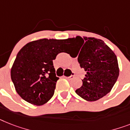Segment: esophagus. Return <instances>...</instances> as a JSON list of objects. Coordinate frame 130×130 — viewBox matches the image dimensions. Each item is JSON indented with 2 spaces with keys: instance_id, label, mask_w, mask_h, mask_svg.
<instances>
[{
  "instance_id": "obj_1",
  "label": "esophagus",
  "mask_w": 130,
  "mask_h": 130,
  "mask_svg": "<svg viewBox=\"0 0 130 130\" xmlns=\"http://www.w3.org/2000/svg\"><path fill=\"white\" fill-rule=\"evenodd\" d=\"M74 77V75H71L70 76H64V78H65L66 79H67V80H70V79H72Z\"/></svg>"
}]
</instances>
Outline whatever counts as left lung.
Masks as SVG:
<instances>
[{"mask_svg": "<svg viewBox=\"0 0 130 130\" xmlns=\"http://www.w3.org/2000/svg\"><path fill=\"white\" fill-rule=\"evenodd\" d=\"M68 41L72 46H80L75 57L79 53L78 62L81 68L86 72L82 86L76 93L88 102L96 101L106 96L111 91L119 76L118 63L114 52L100 39H83L77 36L68 38Z\"/></svg>", "mask_w": 130, "mask_h": 130, "instance_id": "8db88e82", "label": "left lung"}]
</instances>
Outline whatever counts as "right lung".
Returning <instances> with one entry per match:
<instances>
[{"label": "right lung", "instance_id": "obj_1", "mask_svg": "<svg viewBox=\"0 0 130 130\" xmlns=\"http://www.w3.org/2000/svg\"><path fill=\"white\" fill-rule=\"evenodd\" d=\"M68 39H40L26 44L17 54L10 75L19 96L25 101L41 106L53 96L56 77L53 60L65 48Z\"/></svg>", "mask_w": 130, "mask_h": 130}]
</instances>
